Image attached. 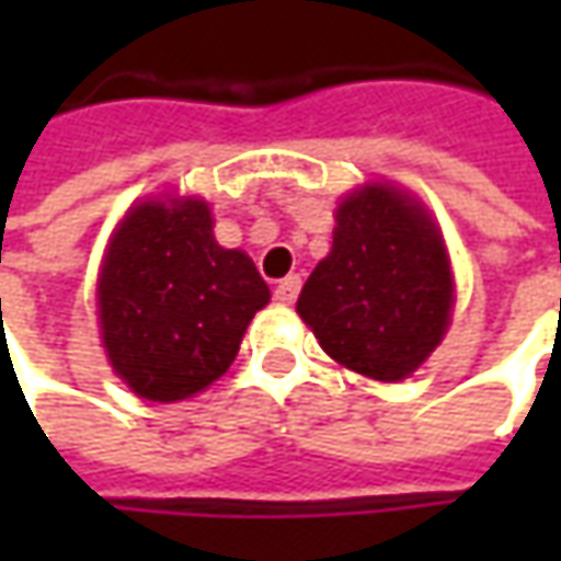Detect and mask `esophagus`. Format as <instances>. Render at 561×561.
I'll list each match as a JSON object with an SVG mask.
<instances>
[{"label": "esophagus", "instance_id": "34e87169", "mask_svg": "<svg viewBox=\"0 0 561 561\" xmlns=\"http://www.w3.org/2000/svg\"><path fill=\"white\" fill-rule=\"evenodd\" d=\"M299 287H302V280H299L296 274H287L284 280H277V287H274V296H277V302L290 306L293 299L299 296Z\"/></svg>", "mask_w": 561, "mask_h": 561}]
</instances>
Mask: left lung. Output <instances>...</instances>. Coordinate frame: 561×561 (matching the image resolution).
Masks as SVG:
<instances>
[{
    "label": "left lung",
    "mask_w": 561,
    "mask_h": 561,
    "mask_svg": "<svg viewBox=\"0 0 561 561\" xmlns=\"http://www.w3.org/2000/svg\"><path fill=\"white\" fill-rule=\"evenodd\" d=\"M453 302L434 218L397 186L368 184L336 208L334 247L309 274L296 312L334 362L393 383L440 346Z\"/></svg>",
    "instance_id": "left-lung-1"
}]
</instances>
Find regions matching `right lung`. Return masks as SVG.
<instances>
[{
    "label": "right lung",
    "mask_w": 561,
    "mask_h": 561,
    "mask_svg": "<svg viewBox=\"0 0 561 561\" xmlns=\"http://www.w3.org/2000/svg\"><path fill=\"white\" fill-rule=\"evenodd\" d=\"M203 199H149L115 230L99 274V328L115 375L178 402L225 375L271 299L240 249L218 247Z\"/></svg>",
    "instance_id": "add662e5"
}]
</instances>
